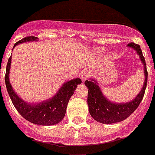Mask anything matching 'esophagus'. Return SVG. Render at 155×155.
Here are the masks:
<instances>
[{
  "label": "esophagus",
  "mask_w": 155,
  "mask_h": 155,
  "mask_svg": "<svg viewBox=\"0 0 155 155\" xmlns=\"http://www.w3.org/2000/svg\"><path fill=\"white\" fill-rule=\"evenodd\" d=\"M88 76H89V71H84L81 72L80 74V78H81V80H84L86 79H88Z\"/></svg>",
  "instance_id": "34e87169"
}]
</instances>
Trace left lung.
<instances>
[{
  "mask_svg": "<svg viewBox=\"0 0 155 155\" xmlns=\"http://www.w3.org/2000/svg\"><path fill=\"white\" fill-rule=\"evenodd\" d=\"M127 47L136 50L140 57V61L144 67L145 82L141 90L139 92L135 98L125 103L113 102L104 96L97 80L90 79L89 80L84 81V84L88 88V106L89 113L94 120L101 124H114L121 122L125 119H127V117L130 116L135 111L140 101H142L145 94L148 77L145 58L143 57L142 51L139 45L132 42L127 45Z\"/></svg>",
  "mask_w": 155,
  "mask_h": 155,
  "instance_id": "obj_1",
  "label": "left lung"
}]
</instances>
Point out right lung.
<instances>
[{"mask_svg": "<svg viewBox=\"0 0 155 155\" xmlns=\"http://www.w3.org/2000/svg\"><path fill=\"white\" fill-rule=\"evenodd\" d=\"M38 41V38L35 36H28L22 39L15 44V46L24 42ZM13 48V49H14ZM11 65V56L8 60L6 67V72L5 76V81L7 91L12 102L18 113L25 120L37 125L49 126L54 125L61 122L66 114L67 104L69 102L71 97L74 94L77 85L81 84L80 78H75L67 82H65L59 88V90L51 98L46 101H41L39 103H28L20 97L15 93L14 88L9 82V71Z\"/></svg>", "mask_w": 155, "mask_h": 155, "instance_id": "1", "label": "right lung"}]
</instances>
